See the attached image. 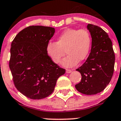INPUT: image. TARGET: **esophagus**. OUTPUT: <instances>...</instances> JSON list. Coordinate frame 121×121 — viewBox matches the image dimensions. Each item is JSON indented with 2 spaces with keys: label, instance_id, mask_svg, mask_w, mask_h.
Wrapping results in <instances>:
<instances>
[{
  "label": "esophagus",
  "instance_id": "esophagus-1",
  "mask_svg": "<svg viewBox=\"0 0 121 121\" xmlns=\"http://www.w3.org/2000/svg\"><path fill=\"white\" fill-rule=\"evenodd\" d=\"M71 70H69V69H66V73H70L71 72Z\"/></svg>",
  "mask_w": 121,
  "mask_h": 121
}]
</instances>
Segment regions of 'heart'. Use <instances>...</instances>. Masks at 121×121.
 <instances>
[{"instance_id":"b5f03b06","label":"heart","mask_w":121,"mask_h":121,"mask_svg":"<svg viewBox=\"0 0 121 121\" xmlns=\"http://www.w3.org/2000/svg\"><path fill=\"white\" fill-rule=\"evenodd\" d=\"M92 45V37L86 29L69 28L57 38L56 43L49 42L47 45L48 56L55 64H58L65 55L62 65L72 67L87 57Z\"/></svg>"}]
</instances>
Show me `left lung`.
<instances>
[{
	"label": "left lung",
	"mask_w": 121,
	"mask_h": 121,
	"mask_svg": "<svg viewBox=\"0 0 121 121\" xmlns=\"http://www.w3.org/2000/svg\"><path fill=\"white\" fill-rule=\"evenodd\" d=\"M87 28L92 37V48L85 63L76 69L80 73L82 80L75 87L83 94L92 95L101 92L109 83L115 57L108 34L94 25L88 24Z\"/></svg>",
	"instance_id": "1"
}]
</instances>
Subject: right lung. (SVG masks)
<instances>
[{
    "mask_svg": "<svg viewBox=\"0 0 121 121\" xmlns=\"http://www.w3.org/2000/svg\"><path fill=\"white\" fill-rule=\"evenodd\" d=\"M54 28L30 26L19 32L11 44L9 68L15 87L31 99L47 98L53 92L60 76L65 72L51 61L47 45Z\"/></svg>",
    "mask_w": 121,
    "mask_h": 121,
    "instance_id": "add662e5",
    "label": "right lung"
}]
</instances>
